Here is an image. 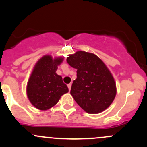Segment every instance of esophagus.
<instances>
[{
	"instance_id": "obj_1",
	"label": "esophagus",
	"mask_w": 147,
	"mask_h": 147,
	"mask_svg": "<svg viewBox=\"0 0 147 147\" xmlns=\"http://www.w3.org/2000/svg\"><path fill=\"white\" fill-rule=\"evenodd\" d=\"M68 89H69V90H71V84H68Z\"/></svg>"
}]
</instances>
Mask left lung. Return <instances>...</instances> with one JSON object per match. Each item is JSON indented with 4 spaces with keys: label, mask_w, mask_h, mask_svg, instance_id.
<instances>
[{
    "label": "left lung",
    "mask_w": 147,
    "mask_h": 147,
    "mask_svg": "<svg viewBox=\"0 0 147 147\" xmlns=\"http://www.w3.org/2000/svg\"><path fill=\"white\" fill-rule=\"evenodd\" d=\"M67 63L77 69L70 94L88 113L97 114L112 104L117 93L116 83L109 69L97 55L77 51L69 55Z\"/></svg>",
    "instance_id": "1"
}]
</instances>
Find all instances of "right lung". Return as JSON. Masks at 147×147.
Wrapping results in <instances>:
<instances>
[{"instance_id":"add662e5","label":"right lung","mask_w":147,"mask_h":147,"mask_svg":"<svg viewBox=\"0 0 147 147\" xmlns=\"http://www.w3.org/2000/svg\"><path fill=\"white\" fill-rule=\"evenodd\" d=\"M63 59V57L53 59L51 55H47L35 64L27 84L26 92L30 103L37 109L48 110L68 92L61 76L56 73Z\"/></svg>"}]
</instances>
